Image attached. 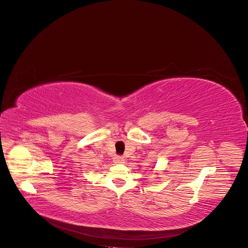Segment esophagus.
<instances>
[{
    "label": "esophagus",
    "instance_id": "obj_1",
    "mask_svg": "<svg viewBox=\"0 0 248 248\" xmlns=\"http://www.w3.org/2000/svg\"><path fill=\"white\" fill-rule=\"evenodd\" d=\"M124 162V159L123 157H121V155H116V157L114 158V163L116 164H123Z\"/></svg>",
    "mask_w": 248,
    "mask_h": 248
}]
</instances>
